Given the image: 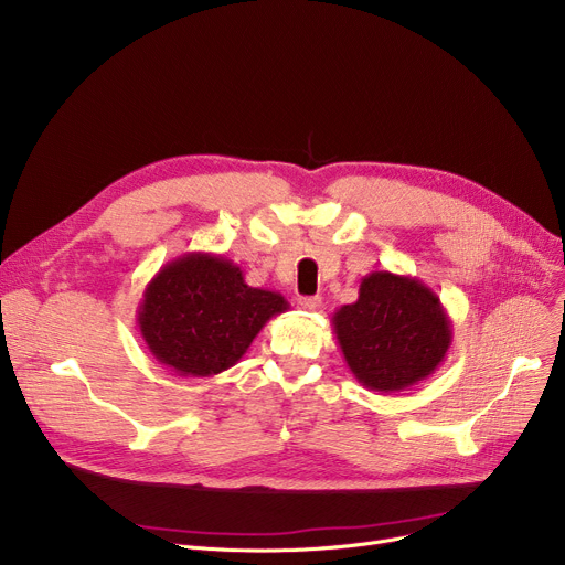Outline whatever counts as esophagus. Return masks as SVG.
<instances>
[{"mask_svg":"<svg viewBox=\"0 0 565 565\" xmlns=\"http://www.w3.org/2000/svg\"><path fill=\"white\" fill-rule=\"evenodd\" d=\"M298 307L305 311H316L320 307V298H300Z\"/></svg>","mask_w":565,"mask_h":565,"instance_id":"esophagus-1","label":"esophagus"}]
</instances>
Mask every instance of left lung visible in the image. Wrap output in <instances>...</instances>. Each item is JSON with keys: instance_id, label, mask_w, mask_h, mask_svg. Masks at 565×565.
<instances>
[{"instance_id": "8db88e82", "label": "left lung", "mask_w": 565, "mask_h": 565, "mask_svg": "<svg viewBox=\"0 0 565 565\" xmlns=\"http://www.w3.org/2000/svg\"><path fill=\"white\" fill-rule=\"evenodd\" d=\"M332 328L350 373L377 394L405 392L433 375L454 341L433 288L390 270L366 275L358 302L337 309Z\"/></svg>"}]
</instances>
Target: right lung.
Listing matches in <instances>:
<instances>
[{
	"label": "right lung",
	"mask_w": 565,
	"mask_h": 565,
	"mask_svg": "<svg viewBox=\"0 0 565 565\" xmlns=\"http://www.w3.org/2000/svg\"><path fill=\"white\" fill-rule=\"evenodd\" d=\"M284 311V295L245 284L233 260L190 252L146 284L137 328L148 352L169 371L211 377L241 362L265 322Z\"/></svg>",
	"instance_id": "obj_1"
}]
</instances>
